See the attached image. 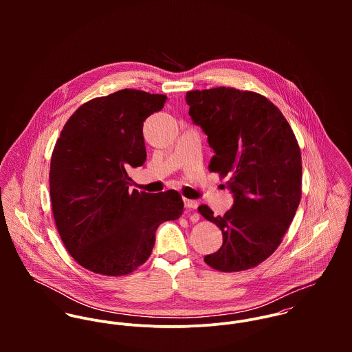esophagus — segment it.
<instances>
[{"mask_svg":"<svg viewBox=\"0 0 352 352\" xmlns=\"http://www.w3.org/2000/svg\"><path fill=\"white\" fill-rule=\"evenodd\" d=\"M184 204H186V208H188V210H197L199 206V201L184 199Z\"/></svg>","mask_w":352,"mask_h":352,"instance_id":"34e87169","label":"esophagus"}]
</instances>
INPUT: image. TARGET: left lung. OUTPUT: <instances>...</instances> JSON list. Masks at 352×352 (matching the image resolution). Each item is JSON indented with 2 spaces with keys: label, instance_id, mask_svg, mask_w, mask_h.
I'll return each instance as SVG.
<instances>
[{
  "label": "left lung",
  "instance_id": "obj_1",
  "mask_svg": "<svg viewBox=\"0 0 352 352\" xmlns=\"http://www.w3.org/2000/svg\"><path fill=\"white\" fill-rule=\"evenodd\" d=\"M186 101L214 151L208 170L228 177L234 195L222 217L207 204L198 207L223 236L204 261L222 272L254 268L280 245L301 201L298 141L278 107L260 94L219 87L190 91Z\"/></svg>",
  "mask_w": 352,
  "mask_h": 352
}]
</instances>
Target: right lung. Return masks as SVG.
<instances>
[{"instance_id":"right-lung-1","label":"right lung","mask_w":352,"mask_h":352,"mask_svg":"<svg viewBox=\"0 0 352 352\" xmlns=\"http://www.w3.org/2000/svg\"><path fill=\"white\" fill-rule=\"evenodd\" d=\"M165 95L122 89L80 105L51 154L54 221L65 248L84 268L129 275L151 256L160 223L183 214L182 195L146 194L129 186L130 168L144 165V122Z\"/></svg>"}]
</instances>
